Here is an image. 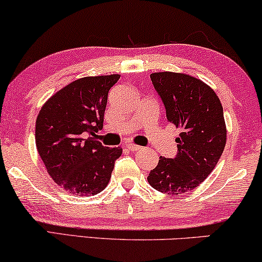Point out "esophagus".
<instances>
[{
	"instance_id": "obj_1",
	"label": "esophagus",
	"mask_w": 262,
	"mask_h": 262,
	"mask_svg": "<svg viewBox=\"0 0 262 262\" xmlns=\"http://www.w3.org/2000/svg\"><path fill=\"white\" fill-rule=\"evenodd\" d=\"M125 147L128 148L129 151H139L141 148V146H139V145H134V144H128V145H125Z\"/></svg>"
}]
</instances>
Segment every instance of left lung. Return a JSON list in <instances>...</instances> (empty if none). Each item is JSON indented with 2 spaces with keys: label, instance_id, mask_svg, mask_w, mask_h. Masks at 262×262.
<instances>
[{
  "label": "left lung",
  "instance_id": "obj_1",
  "mask_svg": "<svg viewBox=\"0 0 262 262\" xmlns=\"http://www.w3.org/2000/svg\"><path fill=\"white\" fill-rule=\"evenodd\" d=\"M150 77L167 120L181 133L175 139V158L161 156L147 181L163 193H185L208 178L223 155L227 133L223 105L209 85L190 75L164 71Z\"/></svg>",
  "mask_w": 262,
  "mask_h": 262
}]
</instances>
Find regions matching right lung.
<instances>
[{
	"label": "right lung",
	"instance_id": "add662e5",
	"mask_svg": "<svg viewBox=\"0 0 262 262\" xmlns=\"http://www.w3.org/2000/svg\"><path fill=\"white\" fill-rule=\"evenodd\" d=\"M120 75L93 76L71 82L45 102L36 120V147L53 180L76 196L106 187L121 147L102 146L110 88Z\"/></svg>",
	"mask_w": 262,
	"mask_h": 262
}]
</instances>
